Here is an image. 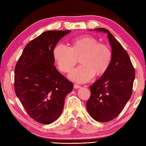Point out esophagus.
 Returning a JSON list of instances; mask_svg holds the SVG:
<instances>
[{
    "instance_id": "1",
    "label": "esophagus",
    "mask_w": 146,
    "mask_h": 146,
    "mask_svg": "<svg viewBox=\"0 0 146 146\" xmlns=\"http://www.w3.org/2000/svg\"><path fill=\"white\" fill-rule=\"evenodd\" d=\"M74 88H76V89H78L81 88V86L79 85H77V84H74Z\"/></svg>"
}]
</instances>
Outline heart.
<instances>
[{
	"instance_id": "1",
	"label": "heart",
	"mask_w": 146,
	"mask_h": 146,
	"mask_svg": "<svg viewBox=\"0 0 146 146\" xmlns=\"http://www.w3.org/2000/svg\"><path fill=\"white\" fill-rule=\"evenodd\" d=\"M52 55L59 70L64 73L71 72L80 59L82 65L70 75L71 80L78 83L88 82L94 75L100 77L105 75L112 57L109 46L98 42L91 35H83L71 39L69 47L62 44H56Z\"/></svg>"
}]
</instances>
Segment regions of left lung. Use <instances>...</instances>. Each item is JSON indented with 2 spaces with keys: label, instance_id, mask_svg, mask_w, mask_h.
<instances>
[{
  "label": "left lung",
  "instance_id": "8db88e82",
  "mask_svg": "<svg viewBox=\"0 0 146 146\" xmlns=\"http://www.w3.org/2000/svg\"><path fill=\"white\" fill-rule=\"evenodd\" d=\"M107 33L111 50V61L105 75L90 86L91 95L86 108L95 120L107 122L119 115L132 94L135 69L127 52L109 31L97 28Z\"/></svg>",
  "mask_w": 146,
  "mask_h": 146
}]
</instances>
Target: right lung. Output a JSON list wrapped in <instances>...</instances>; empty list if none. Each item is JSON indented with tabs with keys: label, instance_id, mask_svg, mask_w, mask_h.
<instances>
[{
	"label": "right lung",
	"instance_id": "add662e5",
	"mask_svg": "<svg viewBox=\"0 0 146 146\" xmlns=\"http://www.w3.org/2000/svg\"><path fill=\"white\" fill-rule=\"evenodd\" d=\"M68 31H48L31 41L15 66L14 90L26 112L42 124L56 120L73 83L54 65L53 49Z\"/></svg>",
	"mask_w": 146,
	"mask_h": 146
}]
</instances>
